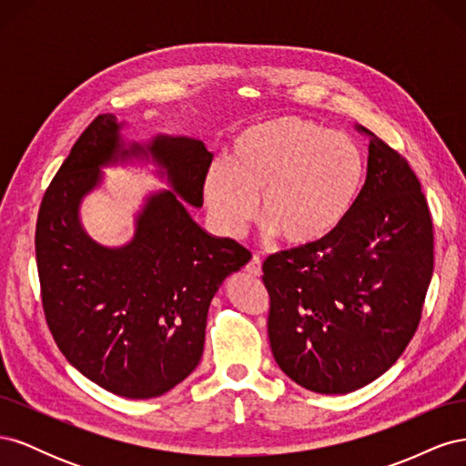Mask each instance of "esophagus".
Returning <instances> with one entry per match:
<instances>
[{
    "label": "esophagus",
    "mask_w": 466,
    "mask_h": 466,
    "mask_svg": "<svg viewBox=\"0 0 466 466\" xmlns=\"http://www.w3.org/2000/svg\"><path fill=\"white\" fill-rule=\"evenodd\" d=\"M247 272H248V276H252V278H258V276L262 274V262H260L258 257H252V258H250V262L247 264Z\"/></svg>",
    "instance_id": "esophagus-1"
}]
</instances>
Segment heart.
<instances>
[{"label": "heart", "instance_id": "1", "mask_svg": "<svg viewBox=\"0 0 466 466\" xmlns=\"http://www.w3.org/2000/svg\"><path fill=\"white\" fill-rule=\"evenodd\" d=\"M368 177L358 142L320 124L279 116L238 132L228 163L209 167L204 200L228 237H241L260 209L264 233L289 247L329 241L354 214Z\"/></svg>", "mask_w": 466, "mask_h": 466}]
</instances>
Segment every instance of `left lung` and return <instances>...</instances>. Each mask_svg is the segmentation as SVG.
Here are the masks:
<instances>
[{
  "instance_id": "8db88e82",
  "label": "left lung",
  "mask_w": 466,
  "mask_h": 466,
  "mask_svg": "<svg viewBox=\"0 0 466 466\" xmlns=\"http://www.w3.org/2000/svg\"><path fill=\"white\" fill-rule=\"evenodd\" d=\"M354 214L329 241L268 257V338L279 370L320 394L383 375L418 329L433 274V225L408 161L373 132Z\"/></svg>"
}]
</instances>
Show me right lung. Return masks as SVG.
Here are the masks:
<instances>
[{
	"instance_id": "obj_1",
	"label": "right lung",
	"mask_w": 466,
	"mask_h": 466,
	"mask_svg": "<svg viewBox=\"0 0 466 466\" xmlns=\"http://www.w3.org/2000/svg\"><path fill=\"white\" fill-rule=\"evenodd\" d=\"M124 124L98 115L79 136L42 198L36 266L48 329L66 360L98 387L153 399L200 363L208 309L223 279L250 260L188 214L202 206L211 155L200 139L155 136L126 144ZM151 160L171 191L152 193L130 244L103 248L78 221L82 198L108 164Z\"/></svg>"
}]
</instances>
